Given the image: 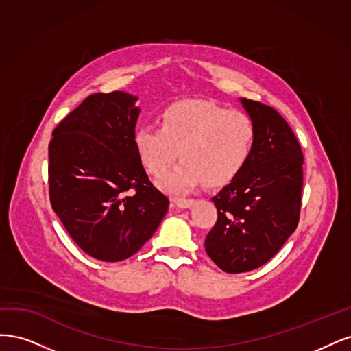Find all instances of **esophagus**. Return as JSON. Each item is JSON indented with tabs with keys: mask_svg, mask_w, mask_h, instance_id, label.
<instances>
[{
	"mask_svg": "<svg viewBox=\"0 0 351 351\" xmlns=\"http://www.w3.org/2000/svg\"><path fill=\"white\" fill-rule=\"evenodd\" d=\"M173 202L179 208H189L195 201L194 199H185V198H176V199H173Z\"/></svg>",
	"mask_w": 351,
	"mask_h": 351,
	"instance_id": "34e87169",
	"label": "esophagus"
}]
</instances>
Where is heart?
Listing matches in <instances>:
<instances>
[{"label": "heart", "mask_w": 351, "mask_h": 351, "mask_svg": "<svg viewBox=\"0 0 351 351\" xmlns=\"http://www.w3.org/2000/svg\"><path fill=\"white\" fill-rule=\"evenodd\" d=\"M255 122L239 110L213 101L182 100L167 106L160 125H143L134 132V147L147 172L165 173L178 157L175 169L159 179V186L179 195L198 186L230 182L241 173L254 150Z\"/></svg>", "instance_id": "1"}]
</instances>
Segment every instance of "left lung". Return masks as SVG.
Instances as JSON below:
<instances>
[{
	"instance_id": "8db88e82",
	"label": "left lung",
	"mask_w": 351,
	"mask_h": 351,
	"mask_svg": "<svg viewBox=\"0 0 351 351\" xmlns=\"http://www.w3.org/2000/svg\"><path fill=\"white\" fill-rule=\"evenodd\" d=\"M256 127L250 160L211 201L217 221L206 251L224 273L264 265L296 230L303 186V153L289 123L276 109L241 99Z\"/></svg>"
}]
</instances>
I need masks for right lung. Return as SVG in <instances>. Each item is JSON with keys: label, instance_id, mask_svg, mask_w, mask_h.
<instances>
[{"label": "right lung", "instance_id": "right-lung-1", "mask_svg": "<svg viewBox=\"0 0 351 351\" xmlns=\"http://www.w3.org/2000/svg\"><path fill=\"white\" fill-rule=\"evenodd\" d=\"M137 100L123 92L88 96L49 143L52 210L87 255L106 263L138 252L169 208L135 153Z\"/></svg>", "mask_w": 351, "mask_h": 351}]
</instances>
